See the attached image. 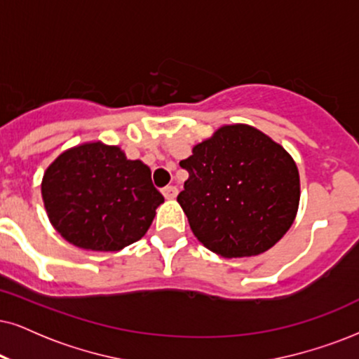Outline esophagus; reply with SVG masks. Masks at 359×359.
I'll return each mask as SVG.
<instances>
[{
  "label": "esophagus",
  "mask_w": 359,
  "mask_h": 359,
  "mask_svg": "<svg viewBox=\"0 0 359 359\" xmlns=\"http://www.w3.org/2000/svg\"><path fill=\"white\" fill-rule=\"evenodd\" d=\"M177 192H179V190H177L175 185H167V187L162 189V194H164L165 198H175Z\"/></svg>",
  "instance_id": "obj_1"
}]
</instances>
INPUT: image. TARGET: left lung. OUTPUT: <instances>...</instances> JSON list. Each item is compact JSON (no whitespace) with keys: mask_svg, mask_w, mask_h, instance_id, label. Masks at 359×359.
I'll return each mask as SVG.
<instances>
[{"mask_svg":"<svg viewBox=\"0 0 359 359\" xmlns=\"http://www.w3.org/2000/svg\"><path fill=\"white\" fill-rule=\"evenodd\" d=\"M189 172L177 202L208 250L225 258L269 250L288 232L300 202L293 158L250 126H224L180 161Z\"/></svg>","mask_w":359,"mask_h":359,"instance_id":"obj_1","label":"left lung"}]
</instances>
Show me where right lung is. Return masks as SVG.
Wrapping results in <instances>:
<instances>
[{
	"label": "right lung",
	"mask_w": 359,
	"mask_h": 359,
	"mask_svg": "<svg viewBox=\"0 0 359 359\" xmlns=\"http://www.w3.org/2000/svg\"><path fill=\"white\" fill-rule=\"evenodd\" d=\"M41 192L54 229L76 247L96 252L121 250L142 238L164 202L146 164L101 142L62 152L48 167Z\"/></svg>",
	"instance_id": "1"
}]
</instances>
